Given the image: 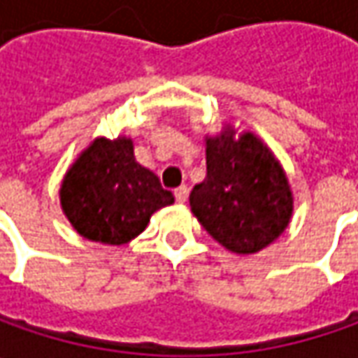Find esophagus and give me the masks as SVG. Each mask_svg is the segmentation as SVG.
Returning a JSON list of instances; mask_svg holds the SVG:
<instances>
[{
    "mask_svg": "<svg viewBox=\"0 0 358 358\" xmlns=\"http://www.w3.org/2000/svg\"><path fill=\"white\" fill-rule=\"evenodd\" d=\"M187 195H189V189H187V187L175 189V199H177V203H185Z\"/></svg>",
    "mask_w": 358,
    "mask_h": 358,
    "instance_id": "34e87169",
    "label": "esophagus"
}]
</instances>
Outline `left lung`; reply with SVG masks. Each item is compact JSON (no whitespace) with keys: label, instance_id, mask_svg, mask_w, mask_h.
I'll list each match as a JSON object with an SVG mask.
<instances>
[{"label":"left lung","instance_id":"left-lung-1","mask_svg":"<svg viewBox=\"0 0 358 358\" xmlns=\"http://www.w3.org/2000/svg\"><path fill=\"white\" fill-rule=\"evenodd\" d=\"M207 177L189 195L203 229L231 253L265 249L287 229L293 193L281 163L251 131L207 137Z\"/></svg>","mask_w":358,"mask_h":358}]
</instances>
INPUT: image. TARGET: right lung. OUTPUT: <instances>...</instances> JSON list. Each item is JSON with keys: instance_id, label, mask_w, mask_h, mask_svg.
<instances>
[{"instance_id": "1", "label": "right lung", "mask_w": 358, "mask_h": 358, "mask_svg": "<svg viewBox=\"0 0 358 358\" xmlns=\"http://www.w3.org/2000/svg\"><path fill=\"white\" fill-rule=\"evenodd\" d=\"M62 209L81 237L123 245L143 233L151 215L171 205L153 171L139 165L129 137H99L65 173Z\"/></svg>"}]
</instances>
